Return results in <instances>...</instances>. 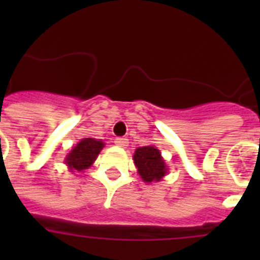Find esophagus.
I'll return each instance as SVG.
<instances>
[{
    "mask_svg": "<svg viewBox=\"0 0 260 260\" xmlns=\"http://www.w3.org/2000/svg\"><path fill=\"white\" fill-rule=\"evenodd\" d=\"M114 143H116V146L121 147V148H126L128 146V139H126V138H116Z\"/></svg>",
    "mask_w": 260,
    "mask_h": 260,
    "instance_id": "esophagus-1",
    "label": "esophagus"
}]
</instances>
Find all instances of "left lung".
<instances>
[{
    "label": "left lung",
    "mask_w": 260,
    "mask_h": 260,
    "mask_svg": "<svg viewBox=\"0 0 260 260\" xmlns=\"http://www.w3.org/2000/svg\"><path fill=\"white\" fill-rule=\"evenodd\" d=\"M133 158L135 167L138 168V173L144 182H158L167 174L168 171L164 158L156 147H139L135 150Z\"/></svg>",
    "instance_id": "8db88e82"
}]
</instances>
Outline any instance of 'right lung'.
<instances>
[{
	"mask_svg": "<svg viewBox=\"0 0 260 260\" xmlns=\"http://www.w3.org/2000/svg\"><path fill=\"white\" fill-rule=\"evenodd\" d=\"M104 147V142L93 139V138H84L66 156V165L71 172H82L93 164L98 155Z\"/></svg>",
	"mask_w": 260,
	"mask_h": 260,
	"instance_id": "right-lung-1",
	"label": "right lung"
}]
</instances>
